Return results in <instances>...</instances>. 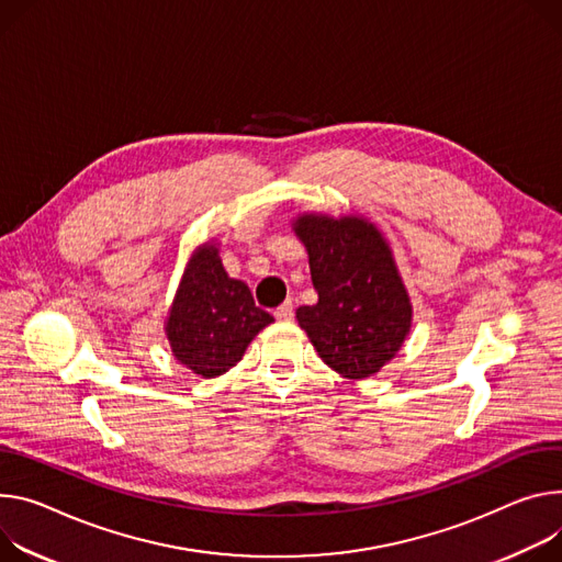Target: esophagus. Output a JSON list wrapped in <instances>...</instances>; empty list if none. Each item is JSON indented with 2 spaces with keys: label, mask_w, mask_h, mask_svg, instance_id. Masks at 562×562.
I'll return each instance as SVG.
<instances>
[{
  "label": "esophagus",
  "mask_w": 562,
  "mask_h": 562,
  "mask_svg": "<svg viewBox=\"0 0 562 562\" xmlns=\"http://www.w3.org/2000/svg\"><path fill=\"white\" fill-rule=\"evenodd\" d=\"M276 318L282 321V323L293 321V302H291V300H286V302L280 304V307L276 310Z\"/></svg>",
  "instance_id": "esophagus-1"
}]
</instances>
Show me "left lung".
<instances>
[{
	"mask_svg": "<svg viewBox=\"0 0 562 562\" xmlns=\"http://www.w3.org/2000/svg\"><path fill=\"white\" fill-rule=\"evenodd\" d=\"M293 231L310 252L318 302L295 312L321 359L345 379L379 372L413 325V304L381 231L363 217L307 213Z\"/></svg>",
	"mask_w": 562,
	"mask_h": 562,
	"instance_id": "left-lung-1",
	"label": "left lung"
}]
</instances>
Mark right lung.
<instances>
[{
  "instance_id": "obj_1",
  "label": "right lung",
  "mask_w": 562,
  "mask_h": 562,
  "mask_svg": "<svg viewBox=\"0 0 562 562\" xmlns=\"http://www.w3.org/2000/svg\"><path fill=\"white\" fill-rule=\"evenodd\" d=\"M273 316L255 304L250 289L222 267L209 241L192 252L168 314L166 334L175 359L203 379H215L241 361L248 342Z\"/></svg>"
}]
</instances>
